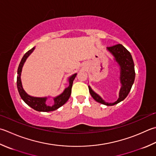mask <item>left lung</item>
<instances>
[{
    "mask_svg": "<svg viewBox=\"0 0 156 156\" xmlns=\"http://www.w3.org/2000/svg\"><path fill=\"white\" fill-rule=\"evenodd\" d=\"M107 51L114 57L120 68V82L121 87L119 92V97L116 101L108 103L103 100L101 97L96 93L88 85L89 93L97 102L107 106L114 105L123 101L129 94L135 78V64L130 52L123 45L118 44L110 47H107Z\"/></svg>",
    "mask_w": 156,
    "mask_h": 156,
    "instance_id": "1",
    "label": "left lung"
}]
</instances>
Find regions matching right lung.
Here are the masks:
<instances>
[{
	"instance_id": "1",
	"label": "right lung",
	"mask_w": 156,
	"mask_h": 156,
	"mask_svg": "<svg viewBox=\"0 0 156 156\" xmlns=\"http://www.w3.org/2000/svg\"><path fill=\"white\" fill-rule=\"evenodd\" d=\"M35 49V47H33L32 49L28 51L27 53L24 55L22 59L21 60V62L18 67L17 69V87L18 89V92L20 93V95L21 98L25 102L27 105L36 111L38 112H52L55 111L62 107L63 105L68 101L70 95H71L72 93V87L73 84V81L76 78L77 74H72L71 76L68 78V82H69V86L66 88L62 93H61L57 97H53V105H49L47 104V100L50 97H33L31 95H29L25 90H24L22 83H21V72H22L23 66L25 63L26 59H27L30 55L32 54L34 50Z\"/></svg>"
}]
</instances>
